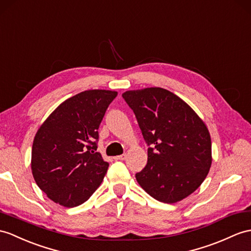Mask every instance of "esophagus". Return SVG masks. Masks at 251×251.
<instances>
[{"mask_svg":"<svg viewBox=\"0 0 251 251\" xmlns=\"http://www.w3.org/2000/svg\"><path fill=\"white\" fill-rule=\"evenodd\" d=\"M126 157V154H121V155H118V156H115L114 160L115 161H125Z\"/></svg>","mask_w":251,"mask_h":251,"instance_id":"1","label":"esophagus"}]
</instances>
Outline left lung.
<instances>
[{
    "mask_svg": "<svg viewBox=\"0 0 251 251\" xmlns=\"http://www.w3.org/2000/svg\"><path fill=\"white\" fill-rule=\"evenodd\" d=\"M122 98L149 146L146 167L135 175L138 184L164 203L186 198L204 181L212 164L211 136L204 122L164 88L129 90Z\"/></svg>",
    "mask_w": 251,
    "mask_h": 251,
    "instance_id": "8db88e82",
    "label": "left lung"
}]
</instances>
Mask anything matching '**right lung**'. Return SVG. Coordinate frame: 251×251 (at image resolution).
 <instances>
[{
    "label": "right lung",
    "instance_id": "1",
    "mask_svg": "<svg viewBox=\"0 0 251 251\" xmlns=\"http://www.w3.org/2000/svg\"><path fill=\"white\" fill-rule=\"evenodd\" d=\"M117 91L85 90L64 101L33 142L32 173L55 203L77 206L100 186L108 163L97 152L98 129Z\"/></svg>",
    "mask_w": 251,
    "mask_h": 251
}]
</instances>
